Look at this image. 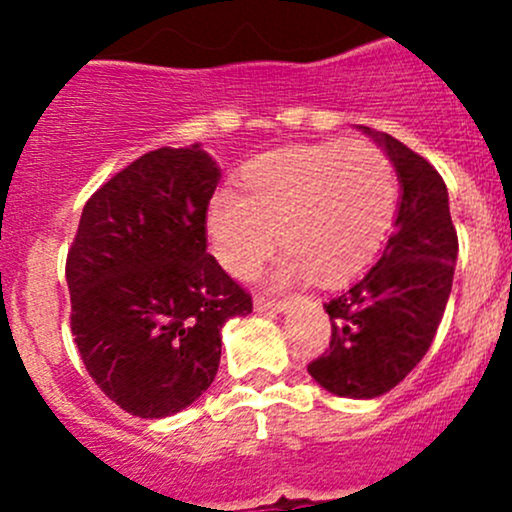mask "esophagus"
Masks as SVG:
<instances>
[{
    "label": "esophagus",
    "mask_w": 512,
    "mask_h": 512,
    "mask_svg": "<svg viewBox=\"0 0 512 512\" xmlns=\"http://www.w3.org/2000/svg\"><path fill=\"white\" fill-rule=\"evenodd\" d=\"M289 307V299H270V297H255L257 312H285Z\"/></svg>",
    "instance_id": "esophagus-1"
}]
</instances>
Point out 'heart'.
I'll use <instances>...</instances> for the list:
<instances>
[{
	"label": "heart",
	"instance_id": "b5f03b06",
	"mask_svg": "<svg viewBox=\"0 0 512 512\" xmlns=\"http://www.w3.org/2000/svg\"><path fill=\"white\" fill-rule=\"evenodd\" d=\"M399 210L391 158L369 141L292 146L252 158L240 193L208 205V235L220 265L247 280L272 255L280 230L287 275L324 285L359 275L389 240Z\"/></svg>",
	"mask_w": 512,
	"mask_h": 512
}]
</instances>
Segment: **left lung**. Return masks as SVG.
Listing matches in <instances>:
<instances>
[{"label":"left lung","mask_w":512,"mask_h":512,"mask_svg":"<svg viewBox=\"0 0 512 512\" xmlns=\"http://www.w3.org/2000/svg\"><path fill=\"white\" fill-rule=\"evenodd\" d=\"M364 131L394 163L401 203L379 262L324 304L332 339L307 371L344 399L386 394L423 359L446 312L458 255L448 190L438 170L389 133Z\"/></svg>","instance_id":"obj_1"}]
</instances>
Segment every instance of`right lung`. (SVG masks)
<instances>
[{"mask_svg": "<svg viewBox=\"0 0 512 512\" xmlns=\"http://www.w3.org/2000/svg\"><path fill=\"white\" fill-rule=\"evenodd\" d=\"M215 160L146 153L84 205L66 255L71 334L98 389L138 418L193 404L218 374L220 329L252 297L208 252Z\"/></svg>", "mask_w": 512, "mask_h": 512, "instance_id": "add662e5", "label": "right lung"}]
</instances>
